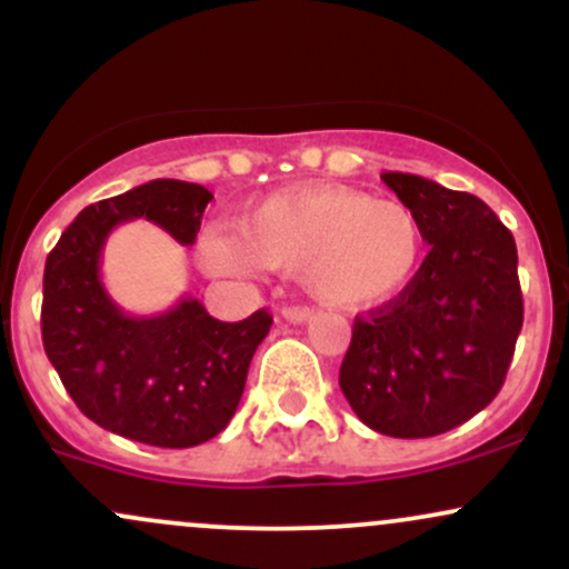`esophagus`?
<instances>
[{"label": "esophagus", "instance_id": "obj_1", "mask_svg": "<svg viewBox=\"0 0 569 569\" xmlns=\"http://www.w3.org/2000/svg\"><path fill=\"white\" fill-rule=\"evenodd\" d=\"M311 315H315V311L307 309V307H287V309L282 311L284 320L292 322V326H301V322L311 320Z\"/></svg>", "mask_w": 569, "mask_h": 569}]
</instances>
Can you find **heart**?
Masks as SVG:
<instances>
[{
  "label": "heart",
  "instance_id": "heart-1",
  "mask_svg": "<svg viewBox=\"0 0 569 569\" xmlns=\"http://www.w3.org/2000/svg\"><path fill=\"white\" fill-rule=\"evenodd\" d=\"M423 249V224L409 206L339 184L279 189L249 206L241 236L209 230L200 238V260L209 271H301L311 296L339 309L380 307L405 292Z\"/></svg>",
  "mask_w": 569,
  "mask_h": 569
}]
</instances>
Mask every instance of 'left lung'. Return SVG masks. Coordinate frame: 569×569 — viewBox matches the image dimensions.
Returning a JSON list of instances; mask_svg holds the SVG:
<instances>
[{
  "label": "left lung",
  "mask_w": 569,
  "mask_h": 569,
  "mask_svg": "<svg viewBox=\"0 0 569 569\" xmlns=\"http://www.w3.org/2000/svg\"><path fill=\"white\" fill-rule=\"evenodd\" d=\"M382 181L431 249L405 292L356 317L339 385L369 429L437 437L491 405L510 369L523 326L516 241L475 194L393 170Z\"/></svg>",
  "instance_id": "8db88e82"
}]
</instances>
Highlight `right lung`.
I'll use <instances>...</instances> for the list:
<instances>
[{
	"instance_id": "add662e5",
	"label": "right lung",
	"mask_w": 569,
	"mask_h": 569,
	"mask_svg": "<svg viewBox=\"0 0 569 569\" xmlns=\"http://www.w3.org/2000/svg\"><path fill=\"white\" fill-rule=\"evenodd\" d=\"M211 198L200 184L154 179L87 206L46 260L42 347L59 380L97 426L154 448H194L230 423L271 315L222 322L192 296L162 315H127L102 284V247L116 224L140 217L192 247Z\"/></svg>"
}]
</instances>
